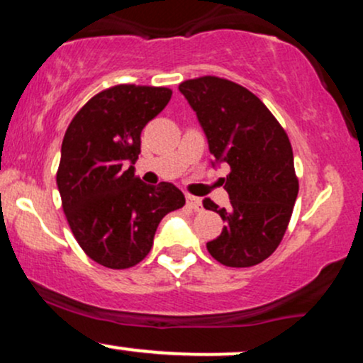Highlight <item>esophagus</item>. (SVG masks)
<instances>
[{
    "label": "esophagus",
    "instance_id": "obj_1",
    "mask_svg": "<svg viewBox=\"0 0 363 363\" xmlns=\"http://www.w3.org/2000/svg\"><path fill=\"white\" fill-rule=\"evenodd\" d=\"M186 201H187V206L189 208H193L194 211H201V208H203V205H201V199L199 198H196V196H187L186 198Z\"/></svg>",
    "mask_w": 363,
    "mask_h": 363
}]
</instances>
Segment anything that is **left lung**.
I'll use <instances>...</instances> for the list:
<instances>
[{"label": "left lung", "mask_w": 363, "mask_h": 363, "mask_svg": "<svg viewBox=\"0 0 363 363\" xmlns=\"http://www.w3.org/2000/svg\"><path fill=\"white\" fill-rule=\"evenodd\" d=\"M179 90L198 116L211 155L230 165L223 179L228 210L203 201L227 223L206 244L208 252L230 268L259 264L280 245L298 194L289 135L252 91L227 78L206 74Z\"/></svg>", "instance_id": "obj_1"}]
</instances>
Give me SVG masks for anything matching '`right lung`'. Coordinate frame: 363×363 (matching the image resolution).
Returning a JSON list of instances; mask_svg holds the SVG:
<instances>
[{
    "label": "right lung",
    "mask_w": 363,
    "mask_h": 363,
    "mask_svg": "<svg viewBox=\"0 0 363 363\" xmlns=\"http://www.w3.org/2000/svg\"><path fill=\"white\" fill-rule=\"evenodd\" d=\"M167 86L114 85L74 114L65 133L56 182L83 252L111 269L147 257L160 220L186 205L170 182L148 186L135 176L141 131L167 106Z\"/></svg>",
    "instance_id": "1"
}]
</instances>
